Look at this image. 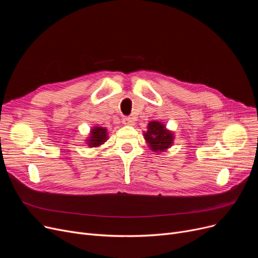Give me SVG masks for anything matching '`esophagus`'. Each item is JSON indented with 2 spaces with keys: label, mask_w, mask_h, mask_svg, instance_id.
<instances>
[{
  "label": "esophagus",
  "mask_w": 258,
  "mask_h": 258,
  "mask_svg": "<svg viewBox=\"0 0 258 258\" xmlns=\"http://www.w3.org/2000/svg\"><path fill=\"white\" fill-rule=\"evenodd\" d=\"M123 123L125 124V125H134L135 124V121L132 119V118H128V117H125V118H123Z\"/></svg>",
  "instance_id": "esophagus-1"
}]
</instances>
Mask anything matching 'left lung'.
Returning a JSON list of instances; mask_svg holds the SVG:
<instances>
[{
  "label": "left lung",
  "instance_id": "8db88e82",
  "mask_svg": "<svg viewBox=\"0 0 258 258\" xmlns=\"http://www.w3.org/2000/svg\"><path fill=\"white\" fill-rule=\"evenodd\" d=\"M144 139L153 152L162 153L172 146L174 135L162 122L151 121L144 132Z\"/></svg>",
  "mask_w": 258,
  "mask_h": 258
}]
</instances>
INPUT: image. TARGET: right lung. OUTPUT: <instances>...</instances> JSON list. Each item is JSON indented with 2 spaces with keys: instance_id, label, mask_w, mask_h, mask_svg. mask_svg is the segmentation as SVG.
Returning <instances> with one entry per match:
<instances>
[{
  "instance_id": "obj_1",
  "label": "right lung",
  "mask_w": 258,
  "mask_h": 258,
  "mask_svg": "<svg viewBox=\"0 0 258 258\" xmlns=\"http://www.w3.org/2000/svg\"><path fill=\"white\" fill-rule=\"evenodd\" d=\"M107 130L102 126H93L91 128L89 137L86 140V143L89 147H99L102 145L107 139Z\"/></svg>"
}]
</instances>
